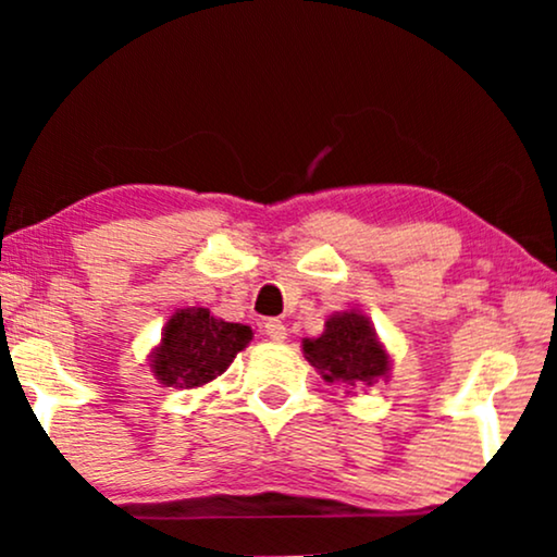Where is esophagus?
<instances>
[{
	"instance_id": "34e87169",
	"label": "esophagus",
	"mask_w": 557,
	"mask_h": 557,
	"mask_svg": "<svg viewBox=\"0 0 557 557\" xmlns=\"http://www.w3.org/2000/svg\"><path fill=\"white\" fill-rule=\"evenodd\" d=\"M263 332L269 334V337L273 339V342H284L286 339V324L284 322H278V319H269V322L263 324Z\"/></svg>"
}]
</instances>
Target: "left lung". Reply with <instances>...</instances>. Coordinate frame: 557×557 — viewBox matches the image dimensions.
<instances>
[{"instance_id": "8db88e82", "label": "left lung", "mask_w": 557, "mask_h": 557, "mask_svg": "<svg viewBox=\"0 0 557 557\" xmlns=\"http://www.w3.org/2000/svg\"><path fill=\"white\" fill-rule=\"evenodd\" d=\"M304 357L330 385H345L347 393L391 380L393 360L380 342L370 317L347 309L326 317L319 337L301 342Z\"/></svg>"}]
</instances>
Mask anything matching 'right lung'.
Returning a JSON list of instances; mask_svg holds the SVG:
<instances>
[{
  "label": "right lung",
  "instance_id": "right-lung-1",
  "mask_svg": "<svg viewBox=\"0 0 557 557\" xmlns=\"http://www.w3.org/2000/svg\"><path fill=\"white\" fill-rule=\"evenodd\" d=\"M250 339L253 330L248 324L225 322L205 307L177 309L149 352V370L164 387H202L223 375Z\"/></svg>",
  "mask_w": 557,
  "mask_h": 557
}]
</instances>
